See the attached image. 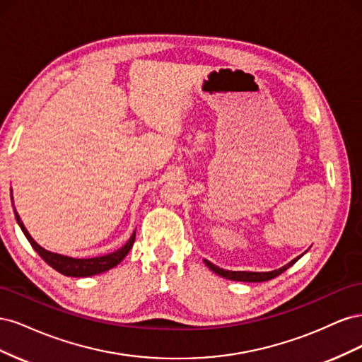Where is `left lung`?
Listing matches in <instances>:
<instances>
[{"instance_id": "8db88e82", "label": "left lung", "mask_w": 362, "mask_h": 362, "mask_svg": "<svg viewBox=\"0 0 362 362\" xmlns=\"http://www.w3.org/2000/svg\"><path fill=\"white\" fill-rule=\"evenodd\" d=\"M303 255V254H302ZM302 255H299V257H296L294 259H291L288 264H286V266H282V267H279V269H276V270H272V272H243V270H225V269H221V267H217L216 264H213V262H210L208 259H204V262L206 264V267L210 269V270H213L214 273H217L218 276H222V278H225V279H231V281H240V282H264V281H269V279H273V278H276V276H279L281 273H284L286 272L288 267H291L296 261H298Z\"/></svg>"}]
</instances>
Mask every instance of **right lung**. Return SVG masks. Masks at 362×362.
I'll return each instance as SVG.
<instances>
[{
    "instance_id": "add662e5",
    "label": "right lung",
    "mask_w": 362,
    "mask_h": 362,
    "mask_svg": "<svg viewBox=\"0 0 362 362\" xmlns=\"http://www.w3.org/2000/svg\"><path fill=\"white\" fill-rule=\"evenodd\" d=\"M12 205H13V194H12ZM13 213H15V218H16L19 228L23 229V233L27 237L30 245L33 246V249L37 252L40 258L45 261L48 266H51L52 269H56L64 276L86 278V276L100 275V273H104L107 270L116 267L119 262L127 257V254L129 252V249L133 247L134 240H136V233H134L133 235L129 237V240L122 247L112 252V254H107V255H103V257H95V258H72V257H66V255H62V254H56V252L47 250L45 247H42L40 245H37L36 240L33 238L30 235V233L27 231V228L24 226L23 221H21V217H19L18 211L15 210V206H13Z\"/></svg>"
}]
</instances>
